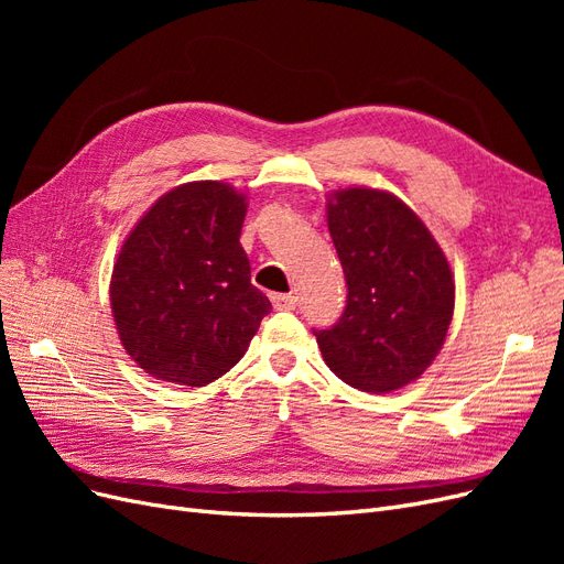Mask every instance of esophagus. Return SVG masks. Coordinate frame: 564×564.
Returning <instances> with one entry per match:
<instances>
[{
    "mask_svg": "<svg viewBox=\"0 0 564 564\" xmlns=\"http://www.w3.org/2000/svg\"><path fill=\"white\" fill-rule=\"evenodd\" d=\"M272 305H275L278 311H294L299 305V299L294 294H272L270 296Z\"/></svg>",
    "mask_w": 564,
    "mask_h": 564,
    "instance_id": "1",
    "label": "esophagus"
}]
</instances>
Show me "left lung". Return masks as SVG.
<instances>
[{"instance_id":"left-lung-1","label":"left lung","mask_w":564,"mask_h":564,"mask_svg":"<svg viewBox=\"0 0 564 564\" xmlns=\"http://www.w3.org/2000/svg\"><path fill=\"white\" fill-rule=\"evenodd\" d=\"M327 226L348 301L332 329L315 332L324 362L357 390H400L445 346L454 315L447 256L400 197L373 187L332 193Z\"/></svg>"}]
</instances>
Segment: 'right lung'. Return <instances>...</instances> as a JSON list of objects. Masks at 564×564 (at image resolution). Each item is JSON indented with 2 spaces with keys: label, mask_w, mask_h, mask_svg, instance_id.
<instances>
[{
  "label": "right lung",
  "mask_w": 564,
  "mask_h": 564,
  "mask_svg": "<svg viewBox=\"0 0 564 564\" xmlns=\"http://www.w3.org/2000/svg\"><path fill=\"white\" fill-rule=\"evenodd\" d=\"M247 195L183 183L127 235L110 280L115 327L150 377L199 388L242 360L272 311L240 245Z\"/></svg>",
  "instance_id": "add662e5"
}]
</instances>
